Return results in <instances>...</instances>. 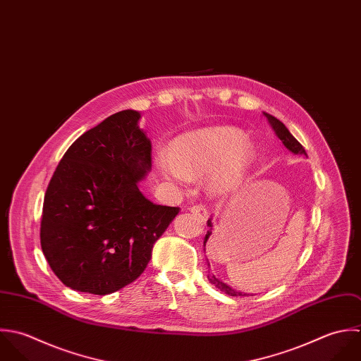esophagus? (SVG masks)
<instances>
[{
    "label": "esophagus",
    "mask_w": 361,
    "mask_h": 361,
    "mask_svg": "<svg viewBox=\"0 0 361 361\" xmlns=\"http://www.w3.org/2000/svg\"><path fill=\"white\" fill-rule=\"evenodd\" d=\"M189 212L200 221V223H206V220L209 219V213L203 206H193L189 209Z\"/></svg>",
    "instance_id": "1"
}]
</instances>
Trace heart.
I'll list each match as a JSON object with an SVG mask.
<instances>
[{"label":"heart","mask_w":361,"mask_h":361,"mask_svg":"<svg viewBox=\"0 0 361 361\" xmlns=\"http://www.w3.org/2000/svg\"><path fill=\"white\" fill-rule=\"evenodd\" d=\"M253 157V145L240 130L221 126L179 137L169 152L158 154L157 164L164 176L178 183L213 172L210 190L227 193L245 179Z\"/></svg>","instance_id":"heart-1"}]
</instances>
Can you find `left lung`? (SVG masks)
<instances>
[{"instance_id":"obj_1","label":"left lung","mask_w":361,"mask_h":361,"mask_svg":"<svg viewBox=\"0 0 361 361\" xmlns=\"http://www.w3.org/2000/svg\"><path fill=\"white\" fill-rule=\"evenodd\" d=\"M264 116L267 118V121L270 123L271 128L274 130L276 135L281 140V142L284 144V147H286L288 151H291L293 154H300V155H305V157H307V152H305L304 147H302V145L295 140V137L288 131V128H287L281 121H279V119H276L274 116L269 115V114H264ZM207 227H209V231H207V234H206V237H204V240H203L204 250H206V243H207V240H213V237H214L212 219H209V220H207ZM209 266H210V264H209ZM207 279H209V281H210L214 287H217L220 291H223V293H226V294H228V295H231V297H240H240H243V295H249V294H246V293H240V291L234 290L231 286H228L227 283H224V281L219 280V279H217L214 274H212L210 271H209V274H207Z\"/></svg>"}]
</instances>
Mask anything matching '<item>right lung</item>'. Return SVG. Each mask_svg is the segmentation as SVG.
I'll use <instances>...</instances> for the list:
<instances>
[{
	"instance_id": "add662e5",
	"label": "right lung",
	"mask_w": 361,
	"mask_h": 361,
	"mask_svg": "<svg viewBox=\"0 0 361 361\" xmlns=\"http://www.w3.org/2000/svg\"><path fill=\"white\" fill-rule=\"evenodd\" d=\"M141 115L121 111L78 137L47 186L40 245L67 287L106 295L134 281L178 207L149 202L138 189L151 171Z\"/></svg>"
}]
</instances>
